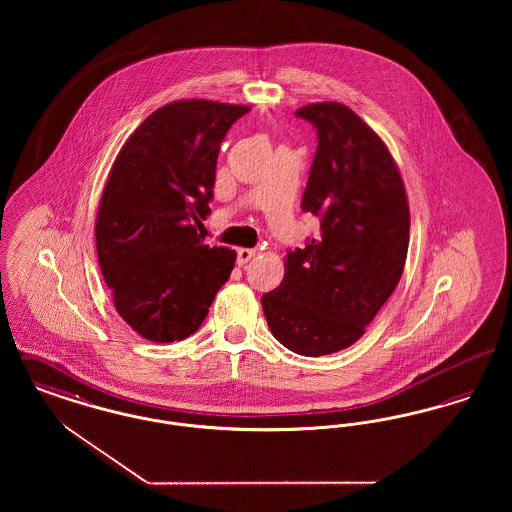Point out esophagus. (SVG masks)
Returning a JSON list of instances; mask_svg holds the SVG:
<instances>
[{
    "mask_svg": "<svg viewBox=\"0 0 512 512\" xmlns=\"http://www.w3.org/2000/svg\"><path fill=\"white\" fill-rule=\"evenodd\" d=\"M255 249H249V247H240L238 249V265H245V263H249L253 257H255Z\"/></svg>",
    "mask_w": 512,
    "mask_h": 512,
    "instance_id": "esophagus-1",
    "label": "esophagus"
}]
</instances>
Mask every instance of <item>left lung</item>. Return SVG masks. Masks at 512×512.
<instances>
[{"label": "left lung", "instance_id": "8db88e82", "mask_svg": "<svg viewBox=\"0 0 512 512\" xmlns=\"http://www.w3.org/2000/svg\"><path fill=\"white\" fill-rule=\"evenodd\" d=\"M297 115L318 132L301 207L320 217V234L286 255L280 288L261 303L276 340L320 357L359 340L397 288L411 213L390 149L353 109L320 101Z\"/></svg>", "mask_w": 512, "mask_h": 512}]
</instances>
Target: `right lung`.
Instances as JSON below:
<instances>
[{
	"label": "right lung",
	"mask_w": 512,
	"mask_h": 512,
	"mask_svg": "<svg viewBox=\"0 0 512 512\" xmlns=\"http://www.w3.org/2000/svg\"><path fill=\"white\" fill-rule=\"evenodd\" d=\"M247 105L178 99L121 147L105 182L96 245L122 320L144 340L192 336L228 280L236 251L203 244L220 142Z\"/></svg>",
	"instance_id": "obj_1"
}]
</instances>
